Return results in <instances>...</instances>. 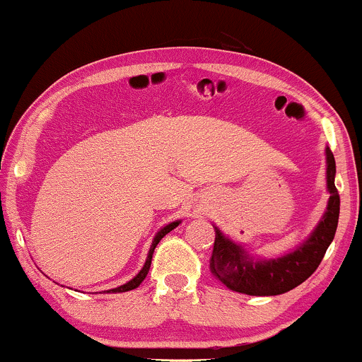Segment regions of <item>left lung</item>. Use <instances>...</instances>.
Masks as SVG:
<instances>
[{
  "instance_id": "left-lung-1",
  "label": "left lung",
  "mask_w": 362,
  "mask_h": 362,
  "mask_svg": "<svg viewBox=\"0 0 362 362\" xmlns=\"http://www.w3.org/2000/svg\"><path fill=\"white\" fill-rule=\"evenodd\" d=\"M334 178L335 158L330 149H327V187L330 199L325 216L301 247L281 259L253 262L240 245L224 238L216 228L214 248L209 260V269L216 279L228 289L250 296H276L288 293L308 279L317 271L337 231L340 195Z\"/></svg>"
}]
</instances>
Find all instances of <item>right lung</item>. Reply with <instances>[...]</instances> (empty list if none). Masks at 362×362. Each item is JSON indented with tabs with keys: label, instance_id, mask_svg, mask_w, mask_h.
<instances>
[{
	"label": "right lung",
	"instance_id": "right-lung-1",
	"mask_svg": "<svg viewBox=\"0 0 362 362\" xmlns=\"http://www.w3.org/2000/svg\"><path fill=\"white\" fill-rule=\"evenodd\" d=\"M178 224H180V221L170 223V224H167V226H165V228H161V230L158 231L156 236H155V240H153V245H151V248H149V253H148L146 264H144V267L141 269V272L138 274V276L134 277V279H131V281H129L127 284H124V286H119V288H115V289H110V291H107V293H126V291H131V289H136V288H138V286L141 284V282H143L144 279H146V276H148V272H149V267H151L153 252H155L156 245L160 243V240L163 238V236L167 235V233H170V231H172L173 228H177Z\"/></svg>",
	"mask_w": 362,
	"mask_h": 362
}]
</instances>
